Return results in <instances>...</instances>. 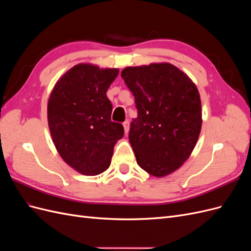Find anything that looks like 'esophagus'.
<instances>
[{"label": "esophagus", "instance_id": "1", "mask_svg": "<svg viewBox=\"0 0 251 251\" xmlns=\"http://www.w3.org/2000/svg\"><path fill=\"white\" fill-rule=\"evenodd\" d=\"M123 125H124V127H125V133L127 134L128 131H130V123H128V120H126Z\"/></svg>", "mask_w": 251, "mask_h": 251}]
</instances>
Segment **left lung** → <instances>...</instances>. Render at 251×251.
Returning a JSON list of instances; mask_svg holds the SVG:
<instances>
[{
	"label": "left lung",
	"mask_w": 251,
	"mask_h": 251,
	"mask_svg": "<svg viewBox=\"0 0 251 251\" xmlns=\"http://www.w3.org/2000/svg\"><path fill=\"white\" fill-rule=\"evenodd\" d=\"M121 77L138 111L128 133L136 160L151 176L170 175L187 160L198 141L199 91L184 72L169 63L126 67Z\"/></svg>",
	"instance_id": "8db88e82"
}]
</instances>
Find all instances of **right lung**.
Segmentation results:
<instances>
[{
	"mask_svg": "<svg viewBox=\"0 0 251 251\" xmlns=\"http://www.w3.org/2000/svg\"><path fill=\"white\" fill-rule=\"evenodd\" d=\"M119 70L78 64L53 88L48 100V125L64 161L76 172L95 176L111 164L113 149L124 126L111 120L107 91Z\"/></svg>",
	"mask_w": 251,
	"mask_h": 251,
	"instance_id": "1",
	"label": "right lung"
}]
</instances>
